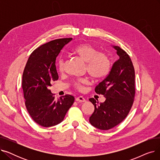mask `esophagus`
<instances>
[{
    "mask_svg": "<svg viewBox=\"0 0 160 160\" xmlns=\"http://www.w3.org/2000/svg\"><path fill=\"white\" fill-rule=\"evenodd\" d=\"M76 100H77V101H78V102H86V99L82 96H80V97H78L76 98Z\"/></svg>",
    "mask_w": 160,
    "mask_h": 160,
    "instance_id": "esophagus-1",
    "label": "esophagus"
}]
</instances>
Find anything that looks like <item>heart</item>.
I'll list each match as a JSON object with an SVG mask.
<instances>
[{
  "instance_id": "1",
  "label": "heart",
  "mask_w": 160,
  "mask_h": 160,
  "mask_svg": "<svg viewBox=\"0 0 160 160\" xmlns=\"http://www.w3.org/2000/svg\"><path fill=\"white\" fill-rule=\"evenodd\" d=\"M73 52L77 54L82 60L87 63V70L90 77L95 79L105 77L110 69V58L104 53H98V50L90 44H81L76 47ZM58 69L63 71L64 60L60 59L58 63ZM87 83L85 79H79L74 82V86L78 89H82V84Z\"/></svg>"
}]
</instances>
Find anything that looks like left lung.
<instances>
[{
	"label": "left lung",
	"instance_id": "1",
	"mask_svg": "<svg viewBox=\"0 0 160 160\" xmlns=\"http://www.w3.org/2000/svg\"><path fill=\"white\" fill-rule=\"evenodd\" d=\"M117 51L118 60L113 63L107 77L95 88L97 94L106 98L104 102L89 98L95 110L89 117L94 127L110 130L121 123L127 116L135 95V71L131 59L118 46L112 45Z\"/></svg>",
	"mask_w": 160,
	"mask_h": 160
}]
</instances>
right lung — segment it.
Listing matches in <instances>:
<instances>
[{
  "instance_id": "add662e5",
  "label": "right lung",
  "mask_w": 160,
  "mask_h": 160,
  "mask_svg": "<svg viewBox=\"0 0 160 160\" xmlns=\"http://www.w3.org/2000/svg\"><path fill=\"white\" fill-rule=\"evenodd\" d=\"M72 38L58 39L39 47L30 54L22 74V87L27 110L36 123L50 127L60 123L74 97L66 95L55 100L49 88L58 80L56 57Z\"/></svg>"
}]
</instances>
